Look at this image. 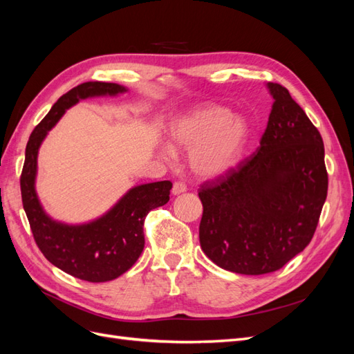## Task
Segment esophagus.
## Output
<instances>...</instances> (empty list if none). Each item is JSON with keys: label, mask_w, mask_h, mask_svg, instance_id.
<instances>
[{"label": "esophagus", "mask_w": 354, "mask_h": 354, "mask_svg": "<svg viewBox=\"0 0 354 354\" xmlns=\"http://www.w3.org/2000/svg\"><path fill=\"white\" fill-rule=\"evenodd\" d=\"M187 190V186L185 181H174L173 185V195H180V194H185Z\"/></svg>", "instance_id": "34e87169"}]
</instances>
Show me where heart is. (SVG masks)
Segmentation results:
<instances>
[{
  "instance_id": "heart-1",
  "label": "heart",
  "mask_w": 354,
  "mask_h": 354,
  "mask_svg": "<svg viewBox=\"0 0 354 354\" xmlns=\"http://www.w3.org/2000/svg\"><path fill=\"white\" fill-rule=\"evenodd\" d=\"M248 137V127L239 116L221 106H205L185 116L173 125L174 142L190 149L189 162L201 177L220 176L236 162ZM165 156L173 158L171 147Z\"/></svg>"
}]
</instances>
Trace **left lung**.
Masks as SVG:
<instances>
[{"mask_svg":"<svg viewBox=\"0 0 354 354\" xmlns=\"http://www.w3.org/2000/svg\"><path fill=\"white\" fill-rule=\"evenodd\" d=\"M274 103L257 151L198 192L201 248L224 270L266 274L312 241L328 195L322 136L289 91Z\"/></svg>","mask_w":354,"mask_h":354,"instance_id":"left-lung-1","label":"left lung"}]
</instances>
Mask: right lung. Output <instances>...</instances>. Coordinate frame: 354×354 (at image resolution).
I'll use <instances>...</instances> for the list:
<instances>
[{"instance_id":"1","label":"right lung","mask_w":354,"mask_h":354,"mask_svg":"<svg viewBox=\"0 0 354 354\" xmlns=\"http://www.w3.org/2000/svg\"><path fill=\"white\" fill-rule=\"evenodd\" d=\"M122 91L125 88L120 84L90 81L63 94L32 131L20 176L24 208L39 251L60 270L88 282H108L131 269L145 248V218L149 211L169 201L173 183L164 180L137 186L102 218L82 226H66L53 221L39 205L35 194L37 156L41 142L68 108L91 95Z\"/></svg>"}]
</instances>
